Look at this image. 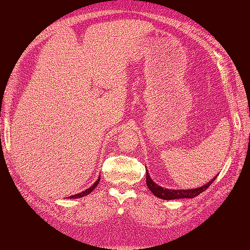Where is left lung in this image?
Instances as JSON below:
<instances>
[{
    "instance_id": "obj_1",
    "label": "left lung",
    "mask_w": 250,
    "mask_h": 250,
    "mask_svg": "<svg viewBox=\"0 0 250 250\" xmlns=\"http://www.w3.org/2000/svg\"><path fill=\"white\" fill-rule=\"evenodd\" d=\"M217 176L211 179L208 184H206L204 186H201L199 188H195V189H187V190H181V189H167V188H162L159 185H157L151 178H150L149 173L146 172V187L149 188V190H151V192L154 196L160 198V199H165V200H172V199H181V198H193L198 195H200L201 192L205 191L209 186L212 184V181L215 180Z\"/></svg>"
}]
</instances>
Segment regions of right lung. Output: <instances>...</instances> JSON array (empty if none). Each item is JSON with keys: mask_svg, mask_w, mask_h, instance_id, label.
<instances>
[{"mask_svg": "<svg viewBox=\"0 0 250 250\" xmlns=\"http://www.w3.org/2000/svg\"><path fill=\"white\" fill-rule=\"evenodd\" d=\"M99 181H100V177L98 178V180L94 182V184L91 186V187L89 188V189H86V190H84V191H82V192H79V193H77V195H73V196H70V197H68V198H73V199H75V198H81V197H84V196H86V195H89L90 192H92L93 191V189L97 187L98 186V184H99Z\"/></svg>", "mask_w": 250, "mask_h": 250, "instance_id": "add662e5", "label": "right lung"}]
</instances>
